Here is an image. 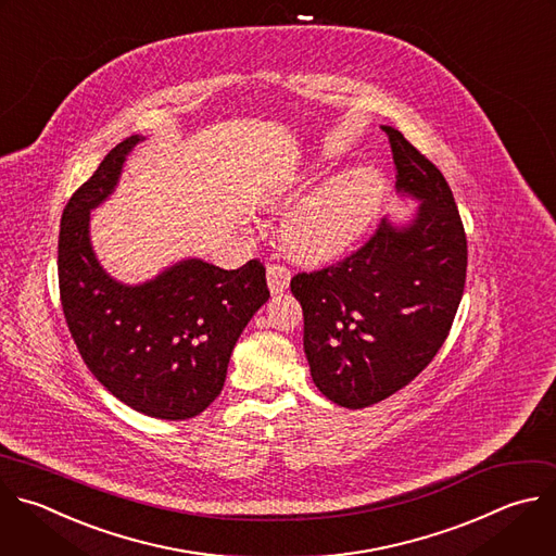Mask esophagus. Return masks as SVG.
<instances>
[{"label": "esophagus", "instance_id": "esophagus-1", "mask_svg": "<svg viewBox=\"0 0 556 556\" xmlns=\"http://www.w3.org/2000/svg\"><path fill=\"white\" fill-rule=\"evenodd\" d=\"M266 279H268V288L273 294H279L288 288L290 283V270L283 264H268L266 268Z\"/></svg>", "mask_w": 556, "mask_h": 556}]
</instances>
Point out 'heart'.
<instances>
[{
	"label": "heart",
	"instance_id": "1",
	"mask_svg": "<svg viewBox=\"0 0 556 556\" xmlns=\"http://www.w3.org/2000/svg\"><path fill=\"white\" fill-rule=\"evenodd\" d=\"M384 194L387 180L376 167H355L331 178L288 216V249L307 262L338 257L374 223Z\"/></svg>",
	"mask_w": 556,
	"mask_h": 556
}]
</instances>
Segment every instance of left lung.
Here are the masks:
<instances>
[{"instance_id": "obj_1", "label": "left lung", "mask_w": 556, "mask_h": 556, "mask_svg": "<svg viewBox=\"0 0 556 556\" xmlns=\"http://www.w3.org/2000/svg\"><path fill=\"white\" fill-rule=\"evenodd\" d=\"M382 130L397 190L421 201L415 220L397 229L384 218L357 251L290 281L312 380L351 410L395 395L432 362L467 277V238L445 176L400 130Z\"/></svg>"}]
</instances>
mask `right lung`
Instances as JSON below:
<instances>
[{
  "instance_id": "1",
  "label": "right lung",
  "mask_w": 556,
  "mask_h": 556,
  "mask_svg": "<svg viewBox=\"0 0 556 556\" xmlns=\"http://www.w3.org/2000/svg\"><path fill=\"white\" fill-rule=\"evenodd\" d=\"M137 141H119L63 210L61 305L85 364L111 395L148 417L180 421L220 395L231 351L270 292L260 260L238 270L182 260L141 286L102 270L89 242L91 210L115 190Z\"/></svg>"
}]
</instances>
